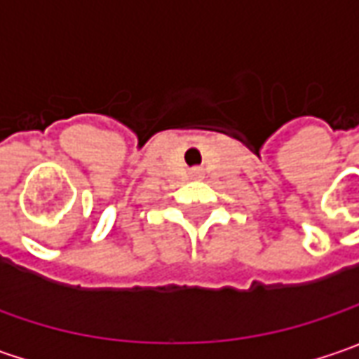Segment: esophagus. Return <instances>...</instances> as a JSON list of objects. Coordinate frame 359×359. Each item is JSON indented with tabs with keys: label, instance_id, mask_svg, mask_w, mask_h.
Wrapping results in <instances>:
<instances>
[{
	"label": "esophagus",
	"instance_id": "esophagus-1",
	"mask_svg": "<svg viewBox=\"0 0 359 359\" xmlns=\"http://www.w3.org/2000/svg\"><path fill=\"white\" fill-rule=\"evenodd\" d=\"M196 175H200V170H198V172H196Z\"/></svg>",
	"mask_w": 359,
	"mask_h": 359
}]
</instances>
